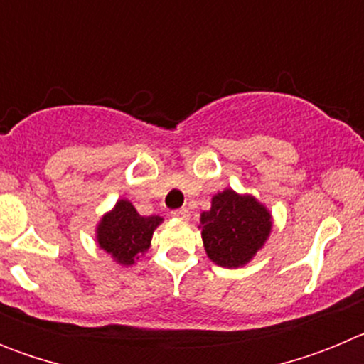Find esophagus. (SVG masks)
<instances>
[{
  "mask_svg": "<svg viewBox=\"0 0 364 364\" xmlns=\"http://www.w3.org/2000/svg\"><path fill=\"white\" fill-rule=\"evenodd\" d=\"M171 215H173V217H176V218H182V220H188L189 210H188V208H178V210L171 211Z\"/></svg>",
  "mask_w": 364,
  "mask_h": 364,
  "instance_id": "1",
  "label": "esophagus"
}]
</instances>
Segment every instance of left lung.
<instances>
[{
  "mask_svg": "<svg viewBox=\"0 0 364 364\" xmlns=\"http://www.w3.org/2000/svg\"><path fill=\"white\" fill-rule=\"evenodd\" d=\"M200 222L205 253L224 268L246 264L272 230V217L264 205L231 189L215 195L211 210L202 213Z\"/></svg>",
  "mask_w": 364,
  "mask_h": 364,
  "instance_id": "left-lung-1",
  "label": "left lung"
}]
</instances>
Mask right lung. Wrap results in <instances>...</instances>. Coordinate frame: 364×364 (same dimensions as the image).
Here are the masks:
<instances>
[{"instance_id":"add662e5","label":"right lung","mask_w":364,"mask_h":364,"mask_svg":"<svg viewBox=\"0 0 364 364\" xmlns=\"http://www.w3.org/2000/svg\"><path fill=\"white\" fill-rule=\"evenodd\" d=\"M160 217H142L127 200L117 202L114 210L102 218L98 226V244L120 264H133L151 244Z\"/></svg>"}]
</instances>
